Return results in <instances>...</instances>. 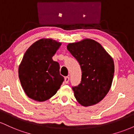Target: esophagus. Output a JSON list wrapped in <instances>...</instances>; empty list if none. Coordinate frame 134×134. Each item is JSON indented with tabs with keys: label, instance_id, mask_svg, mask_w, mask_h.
<instances>
[{
	"label": "esophagus",
	"instance_id": "34e87169",
	"mask_svg": "<svg viewBox=\"0 0 134 134\" xmlns=\"http://www.w3.org/2000/svg\"><path fill=\"white\" fill-rule=\"evenodd\" d=\"M69 76H67V77H65V80H64V82L65 83V84H67L69 82Z\"/></svg>",
	"mask_w": 134,
	"mask_h": 134
}]
</instances>
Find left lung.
I'll return each mask as SVG.
<instances>
[{
	"label": "left lung",
	"mask_w": 134,
	"mask_h": 134,
	"mask_svg": "<svg viewBox=\"0 0 134 134\" xmlns=\"http://www.w3.org/2000/svg\"><path fill=\"white\" fill-rule=\"evenodd\" d=\"M67 48L82 70L81 83L72 87L76 100L84 107L98 103L111 88L115 72L113 58L100 43L90 38L69 43Z\"/></svg>",
	"instance_id": "1"
}]
</instances>
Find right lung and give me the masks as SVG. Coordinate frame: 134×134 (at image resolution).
I'll return each instance as SVG.
<instances>
[{
  "instance_id": "1",
  "label": "right lung",
  "mask_w": 134,
  "mask_h": 134,
  "mask_svg": "<svg viewBox=\"0 0 134 134\" xmlns=\"http://www.w3.org/2000/svg\"><path fill=\"white\" fill-rule=\"evenodd\" d=\"M51 38H42L29 47L19 66V78L24 93L31 99L44 101L57 93L64 78L53 56L61 46Z\"/></svg>"
}]
</instances>
